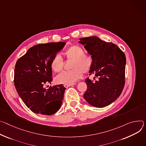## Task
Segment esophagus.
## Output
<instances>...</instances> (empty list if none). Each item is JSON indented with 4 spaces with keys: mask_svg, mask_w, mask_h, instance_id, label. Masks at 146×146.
Wrapping results in <instances>:
<instances>
[{
    "mask_svg": "<svg viewBox=\"0 0 146 146\" xmlns=\"http://www.w3.org/2000/svg\"><path fill=\"white\" fill-rule=\"evenodd\" d=\"M75 85V84H64V86L65 88H68V87L74 86V85Z\"/></svg>",
    "mask_w": 146,
    "mask_h": 146,
    "instance_id": "1",
    "label": "esophagus"
}]
</instances>
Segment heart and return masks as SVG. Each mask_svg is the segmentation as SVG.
I'll use <instances>...</instances> for the list:
<instances>
[{
	"instance_id": "b5f03b06",
	"label": "heart",
	"mask_w": 146,
	"mask_h": 146,
	"mask_svg": "<svg viewBox=\"0 0 146 146\" xmlns=\"http://www.w3.org/2000/svg\"><path fill=\"white\" fill-rule=\"evenodd\" d=\"M83 48L78 45H73L67 50L66 54L68 59L72 60L71 68L58 75L56 82L60 84H72L82 76L84 72H88L93 64V60L91 56L84 54ZM64 67V61L61 56L57 54L51 62L52 69L56 72H60Z\"/></svg>"
}]
</instances>
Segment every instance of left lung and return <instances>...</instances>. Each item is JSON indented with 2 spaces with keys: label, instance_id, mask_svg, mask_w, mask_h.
Wrapping results in <instances>:
<instances>
[{
  "label": "left lung",
  "instance_id": "left-lung-1",
  "mask_svg": "<svg viewBox=\"0 0 146 146\" xmlns=\"http://www.w3.org/2000/svg\"><path fill=\"white\" fill-rule=\"evenodd\" d=\"M79 40L93 58L89 75H94L93 80L89 78L85 80L87 90L84 98L92 106L106 107L118 98L124 88L125 55L116 44L97 36Z\"/></svg>",
  "mask_w": 146,
  "mask_h": 146
}]
</instances>
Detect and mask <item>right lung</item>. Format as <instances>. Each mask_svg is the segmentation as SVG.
Instances as JSON below:
<instances>
[{
  "label": "right lung",
  "mask_w": 146,
  "mask_h": 146,
  "mask_svg": "<svg viewBox=\"0 0 146 146\" xmlns=\"http://www.w3.org/2000/svg\"><path fill=\"white\" fill-rule=\"evenodd\" d=\"M66 43L60 42L36 44L16 62L14 82L26 106L36 114L50 115L60 108L64 98V86L44 88L52 81L51 62Z\"/></svg>",
  "instance_id": "add662e5"
}]
</instances>
